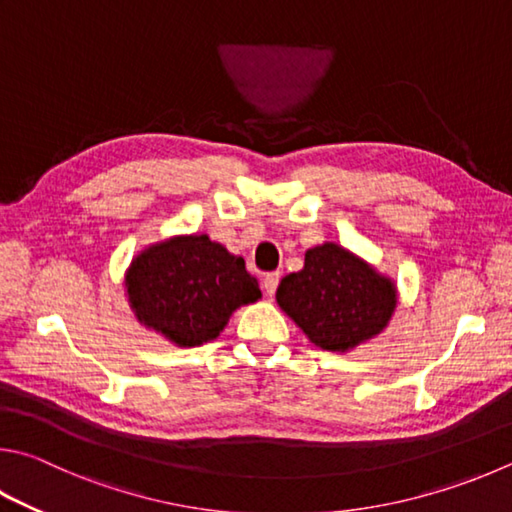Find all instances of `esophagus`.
I'll list each match as a JSON object with an SVG mask.
<instances>
[{
  "instance_id": "obj_1",
  "label": "esophagus",
  "mask_w": 512,
  "mask_h": 512,
  "mask_svg": "<svg viewBox=\"0 0 512 512\" xmlns=\"http://www.w3.org/2000/svg\"><path fill=\"white\" fill-rule=\"evenodd\" d=\"M277 284H280V273H268L264 277V291L268 297H273L277 291Z\"/></svg>"
}]
</instances>
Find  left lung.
Wrapping results in <instances>:
<instances>
[{"label":"left lung","instance_id":"8db88e82","mask_svg":"<svg viewBox=\"0 0 512 512\" xmlns=\"http://www.w3.org/2000/svg\"><path fill=\"white\" fill-rule=\"evenodd\" d=\"M275 300L315 347L349 353L389 327L398 286L349 248L324 241L306 250L302 271L284 277Z\"/></svg>","mask_w":512,"mask_h":512}]
</instances>
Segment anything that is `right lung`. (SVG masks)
<instances>
[{
    "label": "right lung",
    "mask_w": 512,
    "mask_h": 512,
    "mask_svg": "<svg viewBox=\"0 0 512 512\" xmlns=\"http://www.w3.org/2000/svg\"><path fill=\"white\" fill-rule=\"evenodd\" d=\"M123 286L136 322L183 349L217 340L239 306L262 297L244 257L206 232L172 235L138 250Z\"/></svg>",
    "instance_id": "1"
}]
</instances>
